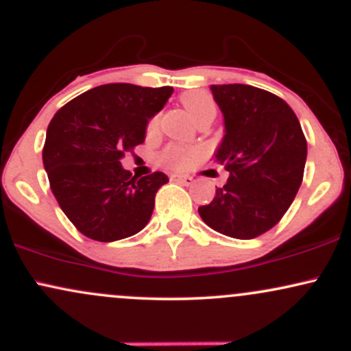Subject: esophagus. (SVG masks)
Here are the masks:
<instances>
[{"mask_svg": "<svg viewBox=\"0 0 351 351\" xmlns=\"http://www.w3.org/2000/svg\"><path fill=\"white\" fill-rule=\"evenodd\" d=\"M170 178H171L173 181H180V183H184V184L193 183V178H191V176H188V175H181V173H173V175H170Z\"/></svg>", "mask_w": 351, "mask_h": 351, "instance_id": "esophagus-1", "label": "esophagus"}]
</instances>
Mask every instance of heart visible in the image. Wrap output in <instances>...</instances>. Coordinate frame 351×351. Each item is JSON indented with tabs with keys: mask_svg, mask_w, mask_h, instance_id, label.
I'll use <instances>...</instances> for the list:
<instances>
[{
	"mask_svg": "<svg viewBox=\"0 0 351 351\" xmlns=\"http://www.w3.org/2000/svg\"><path fill=\"white\" fill-rule=\"evenodd\" d=\"M181 104H183L186 112L193 117V119H195L196 115H199L203 110L215 108V102H213L211 95H208L206 92L198 90L186 92V94L181 95ZM156 127H158V117H153L150 122H148V132L156 130ZM196 156H198V152H196L195 148H184L171 145V147H168L167 150L160 155V162L175 168H186L195 162Z\"/></svg>",
	"mask_w": 351,
	"mask_h": 351,
	"instance_id": "heart-1",
	"label": "heart"
}]
</instances>
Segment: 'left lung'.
<instances>
[{"instance_id":"1","label":"left lung","mask_w":351,"mask_h":351,"mask_svg":"<svg viewBox=\"0 0 351 351\" xmlns=\"http://www.w3.org/2000/svg\"><path fill=\"white\" fill-rule=\"evenodd\" d=\"M224 119L216 162L229 178L201 219L221 234L252 239L276 226L299 191L307 142L295 114L284 100L245 84L211 86Z\"/></svg>"}]
</instances>
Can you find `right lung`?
Returning <instances> with one entry per match:
<instances>
[{"mask_svg": "<svg viewBox=\"0 0 351 351\" xmlns=\"http://www.w3.org/2000/svg\"><path fill=\"white\" fill-rule=\"evenodd\" d=\"M173 87L106 84L66 104L51 120L43 163L64 215L100 243L136 234L150 221L162 171L132 178L120 158L145 142L148 120Z\"/></svg>", "mask_w": 351, "mask_h": 351, "instance_id": "1", "label": "right lung"}]
</instances>
